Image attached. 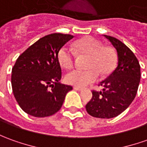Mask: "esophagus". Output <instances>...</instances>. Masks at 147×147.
Listing matches in <instances>:
<instances>
[{"instance_id": "obj_1", "label": "esophagus", "mask_w": 147, "mask_h": 147, "mask_svg": "<svg viewBox=\"0 0 147 147\" xmlns=\"http://www.w3.org/2000/svg\"><path fill=\"white\" fill-rule=\"evenodd\" d=\"M73 88L75 89V90H76V91H82V90H83V88H80V87L75 86Z\"/></svg>"}]
</instances>
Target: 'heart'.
<instances>
[{"label": "heart", "instance_id": "b5f03b06", "mask_svg": "<svg viewBox=\"0 0 147 147\" xmlns=\"http://www.w3.org/2000/svg\"><path fill=\"white\" fill-rule=\"evenodd\" d=\"M75 49L80 55L88 57L87 70L75 69L65 76L67 84L76 87H85L96 81L99 74L107 76L114 70L117 63L115 51L109 47H104L101 42L92 37H85L75 43ZM75 54L67 47H63L58 52V60L66 69L72 67Z\"/></svg>", "mask_w": 147, "mask_h": 147}]
</instances>
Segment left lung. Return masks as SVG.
<instances>
[{
	"label": "left lung",
	"instance_id": "1",
	"mask_svg": "<svg viewBox=\"0 0 147 147\" xmlns=\"http://www.w3.org/2000/svg\"><path fill=\"white\" fill-rule=\"evenodd\" d=\"M117 51V66L109 77L100 82L102 91H92L86 105L88 114L98 118H113L121 114L132 103L140 83L138 60L132 51L113 37L104 35Z\"/></svg>",
	"mask_w": 147,
	"mask_h": 147
}]
</instances>
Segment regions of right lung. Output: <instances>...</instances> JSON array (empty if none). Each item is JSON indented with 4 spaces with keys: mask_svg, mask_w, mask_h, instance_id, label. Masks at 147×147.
<instances>
[{
    "mask_svg": "<svg viewBox=\"0 0 147 147\" xmlns=\"http://www.w3.org/2000/svg\"><path fill=\"white\" fill-rule=\"evenodd\" d=\"M73 35L51 34L41 38L25 51L12 69L14 97L29 115L45 117L55 114L63 105L72 87L60 83L59 49ZM51 87V89H50Z\"/></svg>",
    "mask_w": 147,
    "mask_h": 147,
    "instance_id": "right-lung-1",
    "label": "right lung"
}]
</instances>
